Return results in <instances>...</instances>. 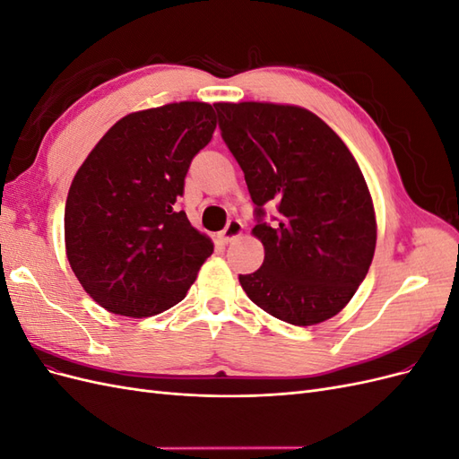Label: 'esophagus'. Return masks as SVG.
Returning a JSON list of instances; mask_svg holds the SVG:
<instances>
[{
    "label": "esophagus",
    "mask_w": 459,
    "mask_h": 459,
    "mask_svg": "<svg viewBox=\"0 0 459 459\" xmlns=\"http://www.w3.org/2000/svg\"><path fill=\"white\" fill-rule=\"evenodd\" d=\"M241 231H243L241 220H238V218H231V220H228L226 228L220 231L218 238H220V241H221V243H230V241H233L235 238H239Z\"/></svg>",
    "instance_id": "esophagus-1"
}]
</instances>
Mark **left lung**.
<instances>
[{"instance_id":"1","label":"left lung","mask_w":459,"mask_h":459,"mask_svg":"<svg viewBox=\"0 0 459 459\" xmlns=\"http://www.w3.org/2000/svg\"><path fill=\"white\" fill-rule=\"evenodd\" d=\"M221 140L255 203L262 266L239 283L290 325L339 314L366 280L377 228L369 189L341 137L314 113L273 103H216ZM272 204L278 214L265 218Z\"/></svg>"}]
</instances>
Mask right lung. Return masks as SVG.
Here are the masks:
<instances>
[{
    "label": "right lung",
    "mask_w": 459,
    "mask_h": 459,
    "mask_svg": "<svg viewBox=\"0 0 459 459\" xmlns=\"http://www.w3.org/2000/svg\"><path fill=\"white\" fill-rule=\"evenodd\" d=\"M214 128L208 103L140 110L120 118L80 166L65 206L66 256L105 310L147 317L172 308L212 255L178 201Z\"/></svg>",
    "instance_id": "right-lung-1"
}]
</instances>
